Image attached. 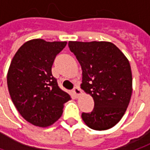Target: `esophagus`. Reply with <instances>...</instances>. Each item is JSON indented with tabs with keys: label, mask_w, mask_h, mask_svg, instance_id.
<instances>
[{
	"label": "esophagus",
	"mask_w": 150,
	"mask_h": 150,
	"mask_svg": "<svg viewBox=\"0 0 150 150\" xmlns=\"http://www.w3.org/2000/svg\"><path fill=\"white\" fill-rule=\"evenodd\" d=\"M73 93H74L76 96H79L80 95L82 94V91H81V90L80 89V87L76 86V87H75V88L73 89Z\"/></svg>",
	"instance_id": "34e87169"
}]
</instances>
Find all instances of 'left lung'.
Masks as SVG:
<instances>
[{
  "instance_id": "1",
  "label": "left lung",
  "mask_w": 150,
  "mask_h": 150,
  "mask_svg": "<svg viewBox=\"0 0 150 150\" xmlns=\"http://www.w3.org/2000/svg\"><path fill=\"white\" fill-rule=\"evenodd\" d=\"M82 69L81 88L95 101L91 113L81 117L91 129L105 130L125 115L132 95V72L125 55L106 41H69Z\"/></svg>"
}]
</instances>
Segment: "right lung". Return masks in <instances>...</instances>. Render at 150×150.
Masks as SVG:
<instances>
[{"instance_id": "obj_1", "label": "right lung", "mask_w": 150, "mask_h": 150, "mask_svg": "<svg viewBox=\"0 0 150 150\" xmlns=\"http://www.w3.org/2000/svg\"><path fill=\"white\" fill-rule=\"evenodd\" d=\"M66 44L31 40L20 47L11 62L7 86L11 100L21 115L35 126L54 124L70 100L51 73L55 56Z\"/></svg>"}]
</instances>
